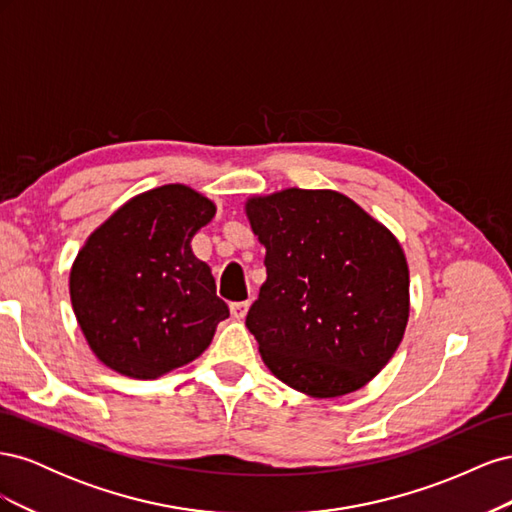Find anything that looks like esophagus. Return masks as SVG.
<instances>
[{"mask_svg":"<svg viewBox=\"0 0 512 512\" xmlns=\"http://www.w3.org/2000/svg\"><path fill=\"white\" fill-rule=\"evenodd\" d=\"M247 309H250V301H239V303H230V314L235 320H243Z\"/></svg>","mask_w":512,"mask_h":512,"instance_id":"1","label":"esophagus"}]
</instances>
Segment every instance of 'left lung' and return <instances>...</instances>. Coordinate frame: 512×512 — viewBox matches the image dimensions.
<instances>
[{
  "label": "left lung",
  "instance_id": "obj_1",
  "mask_svg": "<svg viewBox=\"0 0 512 512\" xmlns=\"http://www.w3.org/2000/svg\"><path fill=\"white\" fill-rule=\"evenodd\" d=\"M245 213L267 250V282L245 318L262 361L309 397L363 389L410 316L408 262L393 232L335 190L252 196Z\"/></svg>",
  "mask_w": 512,
  "mask_h": 512
}]
</instances>
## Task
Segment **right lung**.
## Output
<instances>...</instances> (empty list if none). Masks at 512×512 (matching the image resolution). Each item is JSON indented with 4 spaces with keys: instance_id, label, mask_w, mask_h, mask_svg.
Instances as JSON below:
<instances>
[{
    "instance_id": "obj_1",
    "label": "right lung",
    "mask_w": 512,
    "mask_h": 512,
    "mask_svg": "<svg viewBox=\"0 0 512 512\" xmlns=\"http://www.w3.org/2000/svg\"><path fill=\"white\" fill-rule=\"evenodd\" d=\"M215 205L181 183L130 198L91 232L70 271L74 316L98 359L153 380L203 354L228 305L192 237Z\"/></svg>"
}]
</instances>
